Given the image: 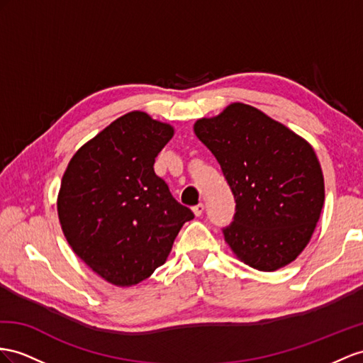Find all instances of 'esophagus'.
<instances>
[{"instance_id":"34e87169","label":"esophagus","mask_w":363,"mask_h":363,"mask_svg":"<svg viewBox=\"0 0 363 363\" xmlns=\"http://www.w3.org/2000/svg\"><path fill=\"white\" fill-rule=\"evenodd\" d=\"M203 208H206V207H203V203H198V206L193 207V213H194V215H196V216H202Z\"/></svg>"}]
</instances>
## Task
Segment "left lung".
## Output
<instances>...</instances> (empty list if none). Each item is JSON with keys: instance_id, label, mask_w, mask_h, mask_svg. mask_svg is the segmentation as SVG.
<instances>
[{"instance_id": "1", "label": "left lung", "mask_w": 363, "mask_h": 363, "mask_svg": "<svg viewBox=\"0 0 363 363\" xmlns=\"http://www.w3.org/2000/svg\"><path fill=\"white\" fill-rule=\"evenodd\" d=\"M215 155L236 202L222 228L247 265L274 272L301 255L323 207V174L313 147L252 106H228L194 124Z\"/></svg>"}]
</instances>
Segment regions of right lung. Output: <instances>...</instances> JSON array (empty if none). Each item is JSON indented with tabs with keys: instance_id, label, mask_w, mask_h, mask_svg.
Masks as SVG:
<instances>
[{
	"instance_id": "obj_1",
	"label": "right lung",
	"mask_w": 363,
	"mask_h": 363,
	"mask_svg": "<svg viewBox=\"0 0 363 363\" xmlns=\"http://www.w3.org/2000/svg\"><path fill=\"white\" fill-rule=\"evenodd\" d=\"M172 136L169 124L130 111L82 145L62 176L58 216L64 236L110 284L130 286L147 279L194 218L153 169Z\"/></svg>"
}]
</instances>
